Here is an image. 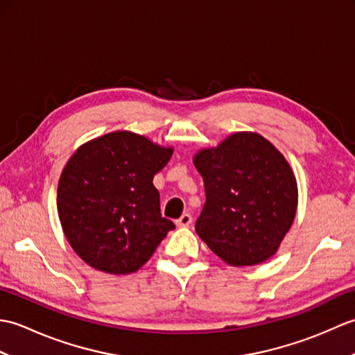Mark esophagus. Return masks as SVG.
Here are the masks:
<instances>
[{
  "label": "esophagus",
  "mask_w": 355,
  "mask_h": 355,
  "mask_svg": "<svg viewBox=\"0 0 355 355\" xmlns=\"http://www.w3.org/2000/svg\"><path fill=\"white\" fill-rule=\"evenodd\" d=\"M191 223H192V215L191 214H183L177 220V225H180V227H187V225H189Z\"/></svg>",
  "instance_id": "1"
}]
</instances>
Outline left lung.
Returning a JSON list of instances; mask_svg holds the SVG:
<instances>
[{
	"instance_id": "8db88e82",
	"label": "left lung",
	"mask_w": 355,
	"mask_h": 355,
	"mask_svg": "<svg viewBox=\"0 0 355 355\" xmlns=\"http://www.w3.org/2000/svg\"><path fill=\"white\" fill-rule=\"evenodd\" d=\"M193 164L206 192L198 236L233 267L271 258L297 209L296 177L284 155L259 134L236 132L198 150Z\"/></svg>"
}]
</instances>
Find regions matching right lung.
Returning <instances> with one entry per match:
<instances>
[{
  "mask_svg": "<svg viewBox=\"0 0 355 355\" xmlns=\"http://www.w3.org/2000/svg\"><path fill=\"white\" fill-rule=\"evenodd\" d=\"M130 131L105 134L71 155L58 184V214L73 250L89 267L130 275L175 229L153 183L172 157Z\"/></svg>",
  "mask_w": 355,
  "mask_h": 355,
  "instance_id": "1",
  "label": "right lung"
}]
</instances>
